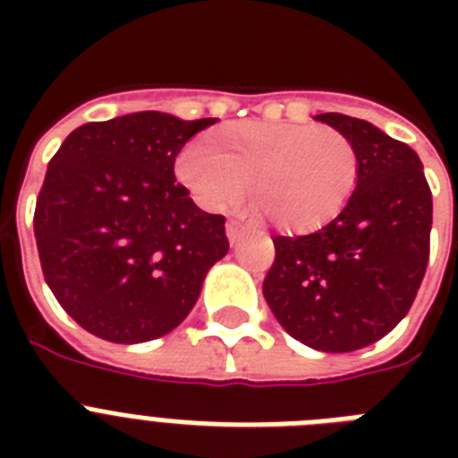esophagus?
I'll use <instances>...</instances> for the list:
<instances>
[{"mask_svg": "<svg viewBox=\"0 0 458 458\" xmlns=\"http://www.w3.org/2000/svg\"><path fill=\"white\" fill-rule=\"evenodd\" d=\"M225 235H228L230 244H237L240 240H242L244 228L237 221H228V225H225Z\"/></svg>", "mask_w": 458, "mask_h": 458, "instance_id": "1", "label": "esophagus"}]
</instances>
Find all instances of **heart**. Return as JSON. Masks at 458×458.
Here are the masks:
<instances>
[{"mask_svg": "<svg viewBox=\"0 0 458 458\" xmlns=\"http://www.w3.org/2000/svg\"><path fill=\"white\" fill-rule=\"evenodd\" d=\"M361 161L354 142L330 125L247 121L194 140L180 152L178 178L208 211L242 199L251 180L257 211L278 228L304 233L347 207Z\"/></svg>", "mask_w": 458, "mask_h": 458, "instance_id": "obj_1", "label": "heart"}]
</instances>
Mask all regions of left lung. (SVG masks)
Wrapping results in <instances>:
<instances>
[{
	"label": "left lung",
	"instance_id": "8db88e82",
	"mask_svg": "<svg viewBox=\"0 0 458 458\" xmlns=\"http://www.w3.org/2000/svg\"><path fill=\"white\" fill-rule=\"evenodd\" d=\"M354 142L361 171L347 207L311 235L273 237L264 297L294 340L354 352L411 309L430 257L433 194L411 147L344 114H318Z\"/></svg>",
	"mask_w": 458,
	"mask_h": 458
}]
</instances>
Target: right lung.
I'll return each mask as SVG.
<instances>
[{
	"label": "right lung",
	"mask_w": 458,
	"mask_h": 458,
	"mask_svg": "<svg viewBox=\"0 0 458 458\" xmlns=\"http://www.w3.org/2000/svg\"><path fill=\"white\" fill-rule=\"evenodd\" d=\"M214 123L138 111L75 128L49 161L35 207L39 264L88 333L118 344L168 335L228 254L225 218L173 175L187 140Z\"/></svg>",
	"instance_id": "add662e5"
}]
</instances>
